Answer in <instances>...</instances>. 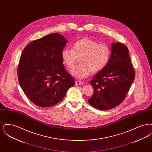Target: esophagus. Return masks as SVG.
<instances>
[{
	"label": "esophagus",
	"instance_id": "obj_1",
	"mask_svg": "<svg viewBox=\"0 0 152 152\" xmlns=\"http://www.w3.org/2000/svg\"><path fill=\"white\" fill-rule=\"evenodd\" d=\"M76 85L77 86H81V85H84V83L82 82L81 81H79V80H76Z\"/></svg>",
	"mask_w": 152,
	"mask_h": 152
}]
</instances>
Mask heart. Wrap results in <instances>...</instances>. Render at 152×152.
Wrapping results in <instances>:
<instances>
[{"label":"heart","mask_w":152,"mask_h":152,"mask_svg":"<svg viewBox=\"0 0 152 152\" xmlns=\"http://www.w3.org/2000/svg\"><path fill=\"white\" fill-rule=\"evenodd\" d=\"M110 55L108 45L89 37L77 40L73 45L72 50L64 48L61 52L63 63L69 68H73L80 58L81 65L71 71L74 77L79 80L87 78L91 72L101 71L107 64Z\"/></svg>","instance_id":"heart-1"}]
</instances>
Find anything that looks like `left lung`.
Listing matches in <instances>:
<instances>
[{
  "label": "left lung",
  "mask_w": 152,
  "mask_h": 152,
  "mask_svg": "<svg viewBox=\"0 0 152 152\" xmlns=\"http://www.w3.org/2000/svg\"><path fill=\"white\" fill-rule=\"evenodd\" d=\"M111 45L107 64L94 75L90 83L94 93L88 102L100 110H108L120 104L135 77L128 48L120 42Z\"/></svg>",
  "instance_id": "8db88e82"
}]
</instances>
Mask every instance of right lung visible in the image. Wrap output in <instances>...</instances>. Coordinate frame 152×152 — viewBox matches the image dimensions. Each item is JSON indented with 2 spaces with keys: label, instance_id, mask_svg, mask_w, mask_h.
I'll return each instance as SVG.
<instances>
[{
  "label": "right lung",
  "instance_id": "right-lung-1",
  "mask_svg": "<svg viewBox=\"0 0 152 152\" xmlns=\"http://www.w3.org/2000/svg\"><path fill=\"white\" fill-rule=\"evenodd\" d=\"M66 43L64 36L53 33L31 42L23 51L18 68V80L24 93L37 106L55 105L75 85L61 58Z\"/></svg>",
  "mask_w": 152,
  "mask_h": 152
}]
</instances>
